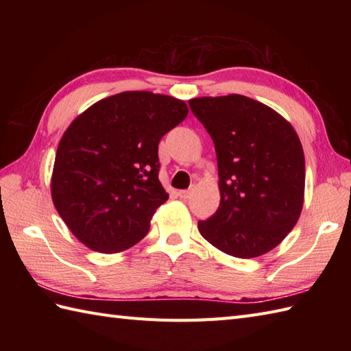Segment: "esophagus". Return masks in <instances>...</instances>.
Here are the masks:
<instances>
[{
    "instance_id": "34e87169",
    "label": "esophagus",
    "mask_w": 351,
    "mask_h": 351,
    "mask_svg": "<svg viewBox=\"0 0 351 351\" xmlns=\"http://www.w3.org/2000/svg\"><path fill=\"white\" fill-rule=\"evenodd\" d=\"M178 195H180V197H181V199H189V197L193 195V189H189V190H181L180 193H178Z\"/></svg>"
}]
</instances>
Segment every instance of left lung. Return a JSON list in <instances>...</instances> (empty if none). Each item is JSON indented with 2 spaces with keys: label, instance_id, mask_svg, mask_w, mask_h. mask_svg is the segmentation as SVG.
I'll use <instances>...</instances> for the list:
<instances>
[{
  "label": "left lung",
  "instance_id": "8db88e82",
  "mask_svg": "<svg viewBox=\"0 0 351 351\" xmlns=\"http://www.w3.org/2000/svg\"><path fill=\"white\" fill-rule=\"evenodd\" d=\"M189 106L210 134L219 166L220 205L199 232L235 258L274 249L300 217L304 155L293 126L247 96L196 98Z\"/></svg>",
  "mask_w": 351,
  "mask_h": 351
}]
</instances>
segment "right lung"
Returning <instances> with one entry per match:
<instances>
[{"label": "right lung", "mask_w": 351, "mask_h": 351, "mask_svg": "<svg viewBox=\"0 0 351 351\" xmlns=\"http://www.w3.org/2000/svg\"><path fill=\"white\" fill-rule=\"evenodd\" d=\"M189 114L184 101L123 92L96 102L58 143L51 195L81 243L117 253L146 237L169 199L158 180V143Z\"/></svg>", "instance_id": "1"}]
</instances>
